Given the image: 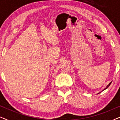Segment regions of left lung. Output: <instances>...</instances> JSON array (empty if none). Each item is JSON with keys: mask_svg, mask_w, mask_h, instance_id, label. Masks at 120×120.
<instances>
[{"mask_svg": "<svg viewBox=\"0 0 120 120\" xmlns=\"http://www.w3.org/2000/svg\"><path fill=\"white\" fill-rule=\"evenodd\" d=\"M111 82H110V83H109V85H108V86H107V87H106L105 88V89H104V90H105V89H106V88H107L108 87H109V86H110V84H111Z\"/></svg>", "mask_w": 120, "mask_h": 120, "instance_id": "left-lung-1", "label": "left lung"}]
</instances>
